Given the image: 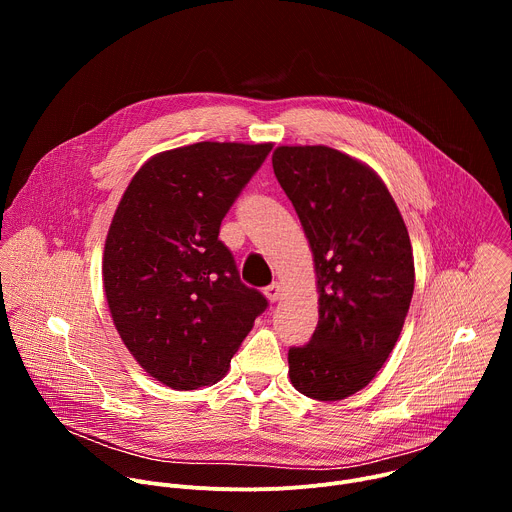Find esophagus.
<instances>
[{
	"label": "esophagus",
	"instance_id": "obj_1",
	"mask_svg": "<svg viewBox=\"0 0 512 512\" xmlns=\"http://www.w3.org/2000/svg\"><path fill=\"white\" fill-rule=\"evenodd\" d=\"M263 294H265V298H267L269 302H277V300L281 298V285L275 281V283H271V285L265 287Z\"/></svg>",
	"mask_w": 512,
	"mask_h": 512
}]
</instances>
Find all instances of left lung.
Returning <instances> with one entry per match:
<instances>
[{
  "mask_svg": "<svg viewBox=\"0 0 512 512\" xmlns=\"http://www.w3.org/2000/svg\"><path fill=\"white\" fill-rule=\"evenodd\" d=\"M273 172L314 255L318 326L287 352L302 395L340 401L367 387L409 312L415 267L403 216L385 182L326 145H281Z\"/></svg>",
  "mask_w": 512,
  "mask_h": 512,
  "instance_id": "left-lung-1",
  "label": "left lung"
}]
</instances>
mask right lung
Listing matches in <instances>:
<instances>
[{"mask_svg":"<svg viewBox=\"0 0 512 512\" xmlns=\"http://www.w3.org/2000/svg\"><path fill=\"white\" fill-rule=\"evenodd\" d=\"M271 148L200 141L156 154L113 214L103 253L109 312L139 367L170 389L221 381L267 308L218 231Z\"/></svg>","mask_w":512,"mask_h":512,"instance_id":"1","label":"right lung"}]
</instances>
